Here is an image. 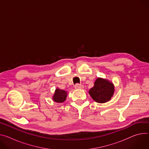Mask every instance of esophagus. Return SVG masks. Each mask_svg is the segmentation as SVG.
<instances>
[{
	"instance_id": "34e87169",
	"label": "esophagus",
	"mask_w": 149,
	"mask_h": 149,
	"mask_svg": "<svg viewBox=\"0 0 149 149\" xmlns=\"http://www.w3.org/2000/svg\"><path fill=\"white\" fill-rule=\"evenodd\" d=\"M74 87L75 89H82L84 88V86L81 84H76L74 86Z\"/></svg>"
}]
</instances>
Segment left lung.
Returning a JSON list of instances; mask_svg holds the SVG:
<instances>
[{
	"label": "left lung",
	"instance_id": "8db88e82",
	"mask_svg": "<svg viewBox=\"0 0 149 149\" xmlns=\"http://www.w3.org/2000/svg\"><path fill=\"white\" fill-rule=\"evenodd\" d=\"M114 91L115 87L112 83L106 79L97 78L88 93L94 101L103 103L111 99Z\"/></svg>",
	"mask_w": 149,
	"mask_h": 149
}]
</instances>
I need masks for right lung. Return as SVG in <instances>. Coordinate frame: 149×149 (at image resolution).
Instances as JSON below:
<instances>
[{
	"mask_svg": "<svg viewBox=\"0 0 149 149\" xmlns=\"http://www.w3.org/2000/svg\"><path fill=\"white\" fill-rule=\"evenodd\" d=\"M66 97L67 92L66 91L57 88L55 91V94H54L52 99L54 102L61 103L66 100Z\"/></svg>",
	"mask_w": 149,
	"mask_h": 149,
	"instance_id": "add662e5",
	"label": "right lung"
}]
</instances>
